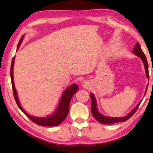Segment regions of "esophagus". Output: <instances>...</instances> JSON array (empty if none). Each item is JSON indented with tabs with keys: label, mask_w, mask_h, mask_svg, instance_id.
<instances>
[{
	"label": "esophagus",
	"mask_w": 153,
	"mask_h": 153,
	"mask_svg": "<svg viewBox=\"0 0 153 153\" xmlns=\"http://www.w3.org/2000/svg\"><path fill=\"white\" fill-rule=\"evenodd\" d=\"M82 86H83V88H90V86H91V83H90L88 80H86V81L82 82Z\"/></svg>",
	"instance_id": "1"
}]
</instances>
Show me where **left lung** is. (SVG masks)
I'll return each mask as SVG.
<instances>
[{
	"label": "left lung",
	"instance_id": "left-lung-1",
	"mask_svg": "<svg viewBox=\"0 0 153 153\" xmlns=\"http://www.w3.org/2000/svg\"><path fill=\"white\" fill-rule=\"evenodd\" d=\"M133 52L137 56H138V57H140L142 59V61L144 64V68H145V71H146V77H147V78L149 79V75L148 62H147L146 56H145V55L144 54L143 51H142L140 46L138 42H137L136 46H134ZM148 85H147L146 90H145V94H146L147 88H148ZM90 97H91V100H92L91 110H92V113L93 116H94V118L99 123H102V124H107V125H110V124H113V123H118V122H124V121H126L128 120H129V119L130 118L134 113H135V112L137 111V109H138L139 105H140V103L142 102V100L140 102H139L138 104L136 106V107L134 108L132 111H131L130 113H129L126 116H124V117H108V116H105V115H102V114L100 113L98 110L97 100H96V98L94 97V95L92 93H90Z\"/></svg>",
	"mask_w": 153,
	"mask_h": 153
}]
</instances>
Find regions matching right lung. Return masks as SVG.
<instances>
[{"label": "right lung", "mask_w": 153, "mask_h": 153, "mask_svg": "<svg viewBox=\"0 0 153 153\" xmlns=\"http://www.w3.org/2000/svg\"><path fill=\"white\" fill-rule=\"evenodd\" d=\"M24 35L22 36L21 39L19 40V43H18L17 51L19 49V46L22 44L23 39H24ZM14 61H15V56L13 59L11 66V84H12V88L14 94V98L15 101L17 102V105L18 107L21 109V111L24 113L27 117L32 120L33 122L37 124V125L42 126H57L63 122L66 118L67 114L69 113V105H70L71 99L73 96L76 94V93L78 91V86L76 84H74L67 87V88L64 90L63 94H62L61 97L59 100V104L57 105V107L54 111L53 113L51 115L47 116V117H34V116L30 115L29 114L26 113L24 108H22L21 103L18 98V95L17 90L15 89V84H14V79H13V66H14Z\"/></svg>", "instance_id": "obj_1"}]
</instances>
